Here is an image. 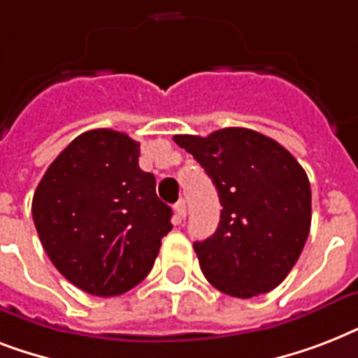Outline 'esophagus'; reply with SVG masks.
<instances>
[{"instance_id":"1","label":"esophagus","mask_w":358,"mask_h":358,"mask_svg":"<svg viewBox=\"0 0 358 358\" xmlns=\"http://www.w3.org/2000/svg\"><path fill=\"white\" fill-rule=\"evenodd\" d=\"M174 215H176V221L182 223L187 215V208H185V201H178L174 204Z\"/></svg>"}]
</instances>
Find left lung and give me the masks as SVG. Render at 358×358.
<instances>
[{
    "label": "left lung",
    "instance_id": "obj_1",
    "mask_svg": "<svg viewBox=\"0 0 358 358\" xmlns=\"http://www.w3.org/2000/svg\"><path fill=\"white\" fill-rule=\"evenodd\" d=\"M174 143L201 163L223 206L217 230L193 243L208 282L241 299L277 288L310 232L305 169L282 145L255 129L174 135Z\"/></svg>",
    "mask_w": 358,
    "mask_h": 358
}]
</instances>
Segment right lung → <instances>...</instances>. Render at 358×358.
Returning <instances> with one entry per match:
<instances>
[{"label":"right lung","instance_id":"right-lung-1","mask_svg":"<svg viewBox=\"0 0 358 358\" xmlns=\"http://www.w3.org/2000/svg\"><path fill=\"white\" fill-rule=\"evenodd\" d=\"M139 143L115 129L78 135L48 167L31 212L41 243L66 280L98 297L150 273L173 210L139 167Z\"/></svg>","mask_w":358,"mask_h":358}]
</instances>
